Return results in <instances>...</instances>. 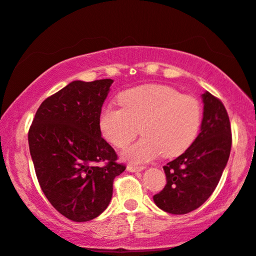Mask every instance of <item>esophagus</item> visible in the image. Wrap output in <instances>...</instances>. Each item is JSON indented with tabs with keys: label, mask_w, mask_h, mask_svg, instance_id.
Segmentation results:
<instances>
[{
	"label": "esophagus",
	"mask_w": 256,
	"mask_h": 256,
	"mask_svg": "<svg viewBox=\"0 0 256 256\" xmlns=\"http://www.w3.org/2000/svg\"><path fill=\"white\" fill-rule=\"evenodd\" d=\"M128 172H131V173H136V172H142L144 169V167H137V166H128Z\"/></svg>",
	"instance_id": "obj_1"
}]
</instances>
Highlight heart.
Instances as JSON below:
<instances>
[{
    "label": "heart",
    "mask_w": 256,
    "mask_h": 256,
    "mask_svg": "<svg viewBox=\"0 0 256 256\" xmlns=\"http://www.w3.org/2000/svg\"><path fill=\"white\" fill-rule=\"evenodd\" d=\"M122 108L102 110L98 125L104 137L122 148L134 140L138 128L143 138L122 152L134 163L149 162L162 154L164 158L180 155L190 146L202 124V106L192 95L162 84H146L119 95Z\"/></svg>",
    "instance_id": "heart-1"
}]
</instances>
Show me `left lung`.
<instances>
[{
    "label": "left lung",
    "instance_id": "1",
    "mask_svg": "<svg viewBox=\"0 0 256 256\" xmlns=\"http://www.w3.org/2000/svg\"><path fill=\"white\" fill-rule=\"evenodd\" d=\"M200 134L192 146L163 167L164 188L154 196L163 211L184 214L208 199L217 187L232 150V126L220 98L205 92Z\"/></svg>",
    "mask_w": 256,
    "mask_h": 256
}]
</instances>
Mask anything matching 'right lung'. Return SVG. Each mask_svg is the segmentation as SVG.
<instances>
[{
  "instance_id": "add662e5",
  "label": "right lung",
  "mask_w": 256,
  "mask_h": 256,
  "mask_svg": "<svg viewBox=\"0 0 256 256\" xmlns=\"http://www.w3.org/2000/svg\"><path fill=\"white\" fill-rule=\"evenodd\" d=\"M113 80L74 81L42 101L28 131L36 178L51 205L74 222L106 210L125 170L101 137L98 118ZM104 162V166H96Z\"/></svg>"
}]
</instances>
